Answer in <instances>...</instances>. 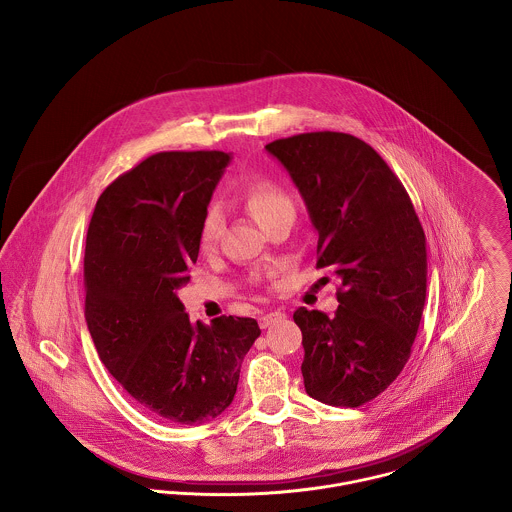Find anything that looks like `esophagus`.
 <instances>
[{
  "mask_svg": "<svg viewBox=\"0 0 512 512\" xmlns=\"http://www.w3.org/2000/svg\"><path fill=\"white\" fill-rule=\"evenodd\" d=\"M284 319H286V313H284V311H270V313H266V315L260 317V327H262V329H268V327H272V325H276V323H282Z\"/></svg>",
  "mask_w": 512,
  "mask_h": 512,
  "instance_id": "34e87169",
  "label": "esophagus"
}]
</instances>
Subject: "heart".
Listing matches in <instances>:
<instances>
[{
  "label": "heart",
  "instance_id": "1",
  "mask_svg": "<svg viewBox=\"0 0 512 512\" xmlns=\"http://www.w3.org/2000/svg\"><path fill=\"white\" fill-rule=\"evenodd\" d=\"M244 205L250 211V215L258 220L264 228L280 215L290 213L293 215L292 197L276 183L272 181H256L252 183L244 195ZM222 232V215L217 207H209L199 230V242L201 248L209 250L219 242Z\"/></svg>",
  "mask_w": 512,
  "mask_h": 512
}]
</instances>
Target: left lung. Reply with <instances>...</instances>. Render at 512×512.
I'll use <instances>...</instances> for the list:
<instances>
[{
	"label": "left lung",
	"instance_id": "obj_1",
	"mask_svg": "<svg viewBox=\"0 0 512 512\" xmlns=\"http://www.w3.org/2000/svg\"><path fill=\"white\" fill-rule=\"evenodd\" d=\"M266 151L286 167L307 207L317 268L341 282L335 317L305 307L293 313L305 392L329 406H363L410 359L426 303L424 228L400 179L351 134H299Z\"/></svg>",
	"mask_w": 512,
	"mask_h": 512
}]
</instances>
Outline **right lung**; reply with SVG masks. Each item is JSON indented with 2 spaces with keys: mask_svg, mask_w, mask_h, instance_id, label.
<instances>
[{
  "mask_svg": "<svg viewBox=\"0 0 512 512\" xmlns=\"http://www.w3.org/2000/svg\"><path fill=\"white\" fill-rule=\"evenodd\" d=\"M222 151H161L100 195L86 234L84 315L100 361L149 416L195 426L234 400L256 319L191 323L177 290L228 165Z\"/></svg>",
  "mask_w": 512,
  "mask_h": 512,
  "instance_id": "1",
  "label": "right lung"
}]
</instances>
